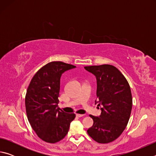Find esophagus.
<instances>
[{
	"label": "esophagus",
	"instance_id": "esophagus-1",
	"mask_svg": "<svg viewBox=\"0 0 156 156\" xmlns=\"http://www.w3.org/2000/svg\"><path fill=\"white\" fill-rule=\"evenodd\" d=\"M84 115L83 114H78V113H77V114H76V116H77V117H78V118H81V117H83Z\"/></svg>",
	"mask_w": 156,
	"mask_h": 156
}]
</instances>
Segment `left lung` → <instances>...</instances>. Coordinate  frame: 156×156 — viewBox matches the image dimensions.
Instances as JSON below:
<instances>
[{"label":"left lung","mask_w":156,"mask_h":156,"mask_svg":"<svg viewBox=\"0 0 156 156\" xmlns=\"http://www.w3.org/2000/svg\"><path fill=\"white\" fill-rule=\"evenodd\" d=\"M84 69L96 76L97 98L101 114L89 116L94 125L87 130L98 143H109L119 137L126 128L132 109L130 86L122 73L114 66H87Z\"/></svg>","instance_id":"left-lung-1"}]
</instances>
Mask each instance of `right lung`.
Returning a JSON list of instances; mask_svg holds the SVG:
<instances>
[{
	"label": "right lung",
	"instance_id": "right-lung-1",
	"mask_svg": "<svg viewBox=\"0 0 156 156\" xmlns=\"http://www.w3.org/2000/svg\"><path fill=\"white\" fill-rule=\"evenodd\" d=\"M74 65L54 61L40 69L31 79L25 96V108L31 127L41 140L56 143L67 135L74 113H67L58 106L60 78Z\"/></svg>",
	"mask_w": 156,
	"mask_h": 156
}]
</instances>
